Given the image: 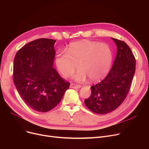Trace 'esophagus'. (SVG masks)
<instances>
[{
    "label": "esophagus",
    "mask_w": 149,
    "mask_h": 149,
    "mask_svg": "<svg viewBox=\"0 0 149 149\" xmlns=\"http://www.w3.org/2000/svg\"><path fill=\"white\" fill-rule=\"evenodd\" d=\"M70 88L73 89H79L81 88V86L80 84H77L75 83H71L70 85Z\"/></svg>",
    "instance_id": "34e87169"
}]
</instances>
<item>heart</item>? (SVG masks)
Masks as SVG:
<instances>
[{
    "mask_svg": "<svg viewBox=\"0 0 149 149\" xmlns=\"http://www.w3.org/2000/svg\"><path fill=\"white\" fill-rule=\"evenodd\" d=\"M67 52H58L56 64L59 72L65 78L75 76L78 81H84L88 77L93 81L104 78L110 70L112 52L106 43L84 40L70 45Z\"/></svg>",
    "mask_w": 149,
    "mask_h": 149,
    "instance_id": "heart-1",
    "label": "heart"
}]
</instances>
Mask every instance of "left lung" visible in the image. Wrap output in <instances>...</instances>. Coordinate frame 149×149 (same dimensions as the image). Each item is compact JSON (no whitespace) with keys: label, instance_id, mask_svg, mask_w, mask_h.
<instances>
[{"label":"left lung","instance_id":"1","mask_svg":"<svg viewBox=\"0 0 149 149\" xmlns=\"http://www.w3.org/2000/svg\"><path fill=\"white\" fill-rule=\"evenodd\" d=\"M117 46V54L110 72L101 82L93 85L91 95L84 103L92 112L110 113L126 99L135 72L136 60L130 47L124 41L112 38Z\"/></svg>","mask_w":149,"mask_h":149}]
</instances>
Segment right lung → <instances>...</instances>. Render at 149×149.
Instances as JSON below:
<instances>
[{"mask_svg": "<svg viewBox=\"0 0 149 149\" xmlns=\"http://www.w3.org/2000/svg\"><path fill=\"white\" fill-rule=\"evenodd\" d=\"M56 42L44 38L31 42L17 52L14 60L15 86L25 104L38 112L56 107L70 86L53 68Z\"/></svg>", "mask_w": 149, "mask_h": 149, "instance_id": "right-lung-1", "label": "right lung"}]
</instances>
